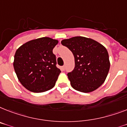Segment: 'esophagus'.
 Here are the masks:
<instances>
[{"label":"esophagus","mask_w":127,"mask_h":127,"mask_svg":"<svg viewBox=\"0 0 127 127\" xmlns=\"http://www.w3.org/2000/svg\"><path fill=\"white\" fill-rule=\"evenodd\" d=\"M65 66L64 65L62 66V67H61V70H62V71H65Z\"/></svg>","instance_id":"esophagus-1"}]
</instances>
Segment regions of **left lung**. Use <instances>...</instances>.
Returning a JSON list of instances; mask_svg holds the SVG:
<instances>
[{"label": "left lung", "instance_id": "obj_1", "mask_svg": "<svg viewBox=\"0 0 127 127\" xmlns=\"http://www.w3.org/2000/svg\"><path fill=\"white\" fill-rule=\"evenodd\" d=\"M61 43L75 57V68L67 73L71 86L83 93L97 90L105 81L110 69L106 49L92 39L81 36L64 39Z\"/></svg>", "mask_w": 127, "mask_h": 127}]
</instances>
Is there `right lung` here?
Masks as SVG:
<instances>
[{
    "mask_svg": "<svg viewBox=\"0 0 127 127\" xmlns=\"http://www.w3.org/2000/svg\"><path fill=\"white\" fill-rule=\"evenodd\" d=\"M58 41L47 37L28 41L15 52L13 67L21 84L30 92L41 93L55 86L61 73L52 50Z\"/></svg>",
    "mask_w": 127,
    "mask_h": 127,
    "instance_id": "add662e5",
    "label": "right lung"
}]
</instances>
